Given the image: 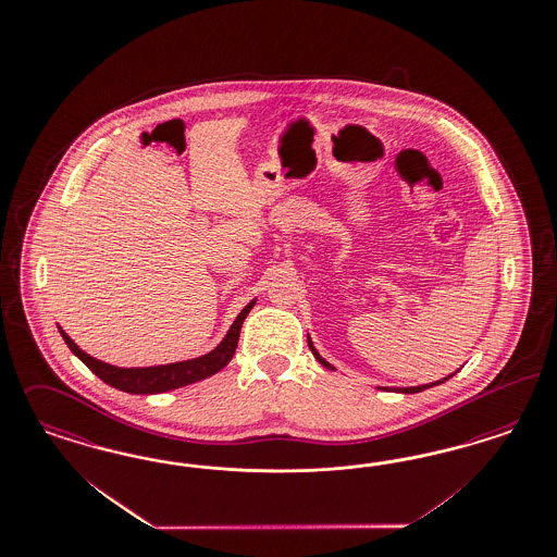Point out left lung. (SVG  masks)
I'll use <instances>...</instances> for the list:
<instances>
[{
  "label": "left lung",
  "mask_w": 557,
  "mask_h": 557,
  "mask_svg": "<svg viewBox=\"0 0 557 557\" xmlns=\"http://www.w3.org/2000/svg\"><path fill=\"white\" fill-rule=\"evenodd\" d=\"M308 345L309 349H311V352L315 355V359H318V361H320V363H322L324 368H330V370H334V368H332L330 363H326V361H324V359H322V357L318 355V350L313 349V345H311V341H309V338ZM450 377H453V375H448V377H444V380H440V382H433V384H425V386H412V388H396V391L405 392V394H414V392H421L425 391V388H432V386H437V384H442V382H446V380H450ZM382 391H388V388H382Z\"/></svg>",
  "instance_id": "left-lung-1"
}]
</instances>
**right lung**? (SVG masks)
<instances>
[{
    "label": "right lung",
    "mask_w": 557,
    "mask_h": 557,
    "mask_svg": "<svg viewBox=\"0 0 557 557\" xmlns=\"http://www.w3.org/2000/svg\"><path fill=\"white\" fill-rule=\"evenodd\" d=\"M256 301L248 304L244 311L237 315V320L233 322V326L227 332V336L223 338V343L214 350H210L208 355H202L198 359H189V361H180V363H169V366H157V368H115L103 363L90 355H86L84 350L78 349V345L60 330V334L65 341V345L70 350L83 361L88 370L95 375H99L104 384L117 388V391L129 392V394H159V392L175 391L187 384L200 382L205 377H210L212 373L223 370L231 361L233 352L237 349V341H239V332L242 324L249 313V309L253 308Z\"/></svg>",
    "instance_id": "1"
}]
</instances>
